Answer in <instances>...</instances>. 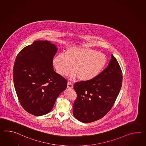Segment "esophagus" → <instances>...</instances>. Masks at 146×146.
<instances>
[{
    "instance_id": "obj_1",
    "label": "esophagus",
    "mask_w": 146,
    "mask_h": 146,
    "mask_svg": "<svg viewBox=\"0 0 146 146\" xmlns=\"http://www.w3.org/2000/svg\"><path fill=\"white\" fill-rule=\"evenodd\" d=\"M67 88L68 90H71L73 88V86L72 83H71L70 82H68V84H67Z\"/></svg>"
}]
</instances>
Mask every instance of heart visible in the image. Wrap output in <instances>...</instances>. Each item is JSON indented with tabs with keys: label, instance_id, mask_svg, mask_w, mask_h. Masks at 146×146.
I'll use <instances>...</instances> for the list:
<instances>
[{
	"label": "heart",
	"instance_id": "obj_1",
	"mask_svg": "<svg viewBox=\"0 0 146 146\" xmlns=\"http://www.w3.org/2000/svg\"><path fill=\"white\" fill-rule=\"evenodd\" d=\"M106 55L88 47L72 46L65 50V54L54 56L53 63L57 73L66 75L69 72L71 80L86 82L93 80L103 70L107 64ZM72 67H71V66Z\"/></svg>",
	"mask_w": 146,
	"mask_h": 146
}]
</instances>
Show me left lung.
I'll return each mask as SVG.
<instances>
[{
	"label": "left lung",
	"mask_w": 146,
	"mask_h": 146,
	"mask_svg": "<svg viewBox=\"0 0 146 146\" xmlns=\"http://www.w3.org/2000/svg\"><path fill=\"white\" fill-rule=\"evenodd\" d=\"M122 71L111 54L107 68L93 80L76 83L77 98L73 114L82 123H88L103 118L113 107L121 88Z\"/></svg>",
	"instance_id": "1"
}]
</instances>
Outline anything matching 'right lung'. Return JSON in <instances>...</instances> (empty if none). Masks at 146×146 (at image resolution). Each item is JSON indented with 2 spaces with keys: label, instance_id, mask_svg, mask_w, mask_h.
Wrapping results in <instances>:
<instances>
[{
  "label": "right lung",
  "instance_id": "add662e5",
  "mask_svg": "<svg viewBox=\"0 0 146 146\" xmlns=\"http://www.w3.org/2000/svg\"><path fill=\"white\" fill-rule=\"evenodd\" d=\"M56 46L48 41L38 40L19 53L13 70L14 86L24 110L39 116L52 110L67 81L53 70Z\"/></svg>",
  "mask_w": 146,
  "mask_h": 146
}]
</instances>
